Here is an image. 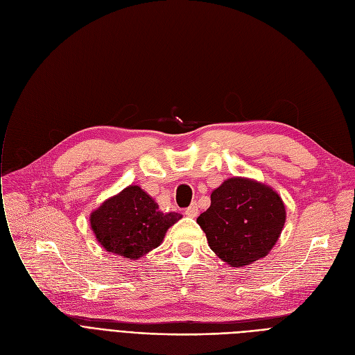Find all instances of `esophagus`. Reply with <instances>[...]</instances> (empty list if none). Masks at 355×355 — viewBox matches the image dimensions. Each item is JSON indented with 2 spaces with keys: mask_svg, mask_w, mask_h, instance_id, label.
<instances>
[{
  "mask_svg": "<svg viewBox=\"0 0 355 355\" xmlns=\"http://www.w3.org/2000/svg\"><path fill=\"white\" fill-rule=\"evenodd\" d=\"M185 216H189V217H197L198 216V206H197V202H193L191 206L185 210Z\"/></svg>",
  "mask_w": 355,
  "mask_h": 355,
  "instance_id": "1",
  "label": "esophagus"
}]
</instances>
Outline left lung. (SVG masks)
<instances>
[{
	"instance_id": "1",
	"label": "left lung",
	"mask_w": 355,
	"mask_h": 355,
	"mask_svg": "<svg viewBox=\"0 0 355 355\" xmlns=\"http://www.w3.org/2000/svg\"><path fill=\"white\" fill-rule=\"evenodd\" d=\"M285 220V204L275 190L254 180L233 177L211 193V206L197 223L223 262L241 268L272 250Z\"/></svg>"
}]
</instances>
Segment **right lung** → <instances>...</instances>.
Instances as JSON below:
<instances>
[{"label":"right lung","instance_id":"add662e5","mask_svg":"<svg viewBox=\"0 0 355 355\" xmlns=\"http://www.w3.org/2000/svg\"><path fill=\"white\" fill-rule=\"evenodd\" d=\"M181 217L159 211L153 197L138 185H129L92 211L90 227L106 252L137 260L158 248Z\"/></svg>","mask_w":355,"mask_h":355}]
</instances>
